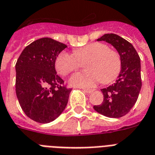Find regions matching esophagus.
I'll return each mask as SVG.
<instances>
[{
	"instance_id": "34e87169",
	"label": "esophagus",
	"mask_w": 155,
	"mask_h": 155,
	"mask_svg": "<svg viewBox=\"0 0 155 155\" xmlns=\"http://www.w3.org/2000/svg\"><path fill=\"white\" fill-rule=\"evenodd\" d=\"M83 91L86 93H91L94 91V89H83Z\"/></svg>"
}]
</instances>
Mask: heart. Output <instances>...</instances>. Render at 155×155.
Instances as JSON below:
<instances>
[{"instance_id":"obj_1","label":"heart","mask_w":155,"mask_h":155,"mask_svg":"<svg viewBox=\"0 0 155 155\" xmlns=\"http://www.w3.org/2000/svg\"><path fill=\"white\" fill-rule=\"evenodd\" d=\"M87 71L77 73L69 80L71 85L79 87H92L101 81L108 84L117 77L121 68L119 54L101 42H93L73 51V54L62 51L54 61V67L60 75L66 76L85 63Z\"/></svg>"}]
</instances>
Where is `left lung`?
I'll return each instance as SVG.
<instances>
[{"mask_svg": "<svg viewBox=\"0 0 155 155\" xmlns=\"http://www.w3.org/2000/svg\"><path fill=\"white\" fill-rule=\"evenodd\" d=\"M115 47L120 54L121 70L113 85L101 89L104 101L93 108L102 115L119 118L134 107L142 87L140 57L133 45L115 34H106L97 39Z\"/></svg>", "mask_w": 155, "mask_h": 155, "instance_id": "1", "label": "left lung"}]
</instances>
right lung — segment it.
I'll return each mask as SVG.
<instances>
[{"mask_svg": "<svg viewBox=\"0 0 155 155\" xmlns=\"http://www.w3.org/2000/svg\"><path fill=\"white\" fill-rule=\"evenodd\" d=\"M67 47L42 38L28 45L16 63V94L28 117L38 123L55 120L65 109L71 88L56 73V57Z\"/></svg>", "mask_w": 155, "mask_h": 155, "instance_id": "right-lung-1", "label": "right lung"}]
</instances>
